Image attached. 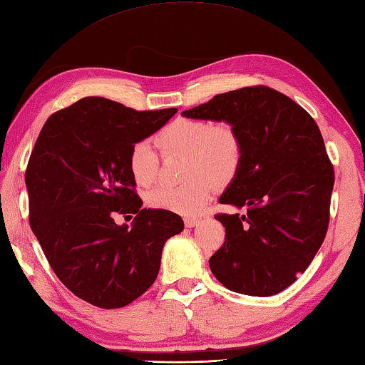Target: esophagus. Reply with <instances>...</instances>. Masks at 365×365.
Instances as JSON below:
<instances>
[{
    "mask_svg": "<svg viewBox=\"0 0 365 365\" xmlns=\"http://www.w3.org/2000/svg\"><path fill=\"white\" fill-rule=\"evenodd\" d=\"M198 222H200V218H197V217H185L184 218V225L187 226V228H193V226H195Z\"/></svg>",
    "mask_w": 365,
    "mask_h": 365,
    "instance_id": "1",
    "label": "esophagus"
}]
</instances>
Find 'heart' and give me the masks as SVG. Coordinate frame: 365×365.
I'll use <instances>...</instances> for the list:
<instances>
[{
	"instance_id": "obj_1",
	"label": "heart",
	"mask_w": 365,
	"mask_h": 365,
	"mask_svg": "<svg viewBox=\"0 0 365 365\" xmlns=\"http://www.w3.org/2000/svg\"><path fill=\"white\" fill-rule=\"evenodd\" d=\"M155 143L162 156H184L182 175L189 180L178 187L153 189L147 203L178 214L198 212L210 198L212 181L230 182L244 158L242 137L226 120L176 118L156 133ZM128 168L137 185L148 187L158 176L159 156L148 142H137L129 150Z\"/></svg>"
}]
</instances>
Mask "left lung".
I'll return each mask as SVG.
<instances>
[{"mask_svg":"<svg viewBox=\"0 0 365 365\" xmlns=\"http://www.w3.org/2000/svg\"><path fill=\"white\" fill-rule=\"evenodd\" d=\"M184 117L226 120L244 143L237 175L217 214L225 242L209 259L214 277L237 294L269 297L297 281L325 240L334 168L315 120L267 86L215 95Z\"/></svg>","mask_w":365,"mask_h":365,"instance_id":"1","label":"left lung"}]
</instances>
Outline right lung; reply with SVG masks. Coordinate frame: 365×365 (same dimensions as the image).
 Instances as JSON below:
<instances>
[{
  "label": "right lung",
  "instance_id": "1",
  "mask_svg": "<svg viewBox=\"0 0 365 365\" xmlns=\"http://www.w3.org/2000/svg\"><path fill=\"white\" fill-rule=\"evenodd\" d=\"M176 112L87 96L50 115L31 153V230L62 284L96 307L117 309L147 292L165 240L184 230L172 210L142 209L128 168L133 145ZM125 213L136 214L133 229L115 223Z\"/></svg>",
  "mask_w": 365,
  "mask_h": 365
}]
</instances>
